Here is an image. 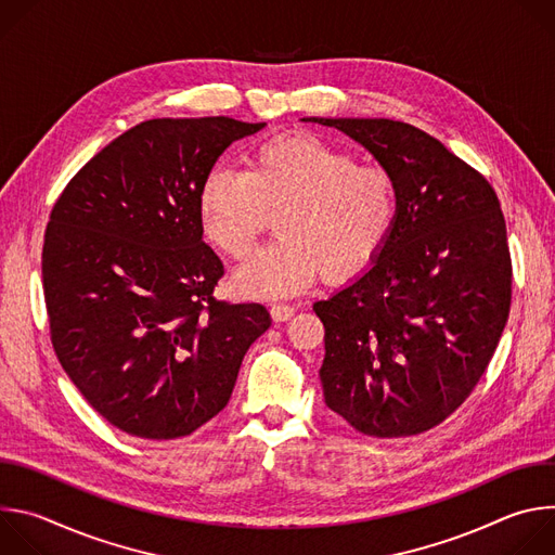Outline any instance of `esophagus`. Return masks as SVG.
Here are the masks:
<instances>
[{
	"label": "esophagus",
	"mask_w": 555,
	"mask_h": 555,
	"mask_svg": "<svg viewBox=\"0 0 555 555\" xmlns=\"http://www.w3.org/2000/svg\"><path fill=\"white\" fill-rule=\"evenodd\" d=\"M272 319L276 321V323H285V321H289L292 315H294V311H296V307L294 305H283V302H276V305H272Z\"/></svg>",
	"instance_id": "34e87169"
}]
</instances>
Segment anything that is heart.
Wrapping results in <instances>:
<instances>
[{"instance_id":"heart-1","label":"heart","mask_w":555,"mask_h":555,"mask_svg":"<svg viewBox=\"0 0 555 555\" xmlns=\"http://www.w3.org/2000/svg\"><path fill=\"white\" fill-rule=\"evenodd\" d=\"M197 212L208 242L232 259L253 250L276 212V240L234 272L242 294L276 300L323 272L336 281L362 272L388 240L398 193L384 167L311 133H283L248 151L246 171L210 169Z\"/></svg>"}]
</instances>
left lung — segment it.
<instances>
[{
  "label": "left lung",
  "mask_w": 555,
  "mask_h": 555,
  "mask_svg": "<svg viewBox=\"0 0 555 555\" xmlns=\"http://www.w3.org/2000/svg\"><path fill=\"white\" fill-rule=\"evenodd\" d=\"M302 120L360 142L398 193L371 268L313 302L325 325V404L369 437L420 435L465 402L505 330L512 259L501 202L479 171L413 125Z\"/></svg>",
  "instance_id": "left-lung-1"
}]
</instances>
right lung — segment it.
<instances>
[{"label":"right lung","instance_id":"obj_1","mask_svg":"<svg viewBox=\"0 0 555 555\" xmlns=\"http://www.w3.org/2000/svg\"><path fill=\"white\" fill-rule=\"evenodd\" d=\"M263 127L144 120L99 151L50 212L41 272L54 353L127 435L178 439L210 422L272 325L259 302L215 300L223 266L197 212L217 157Z\"/></svg>","mask_w":555,"mask_h":555}]
</instances>
